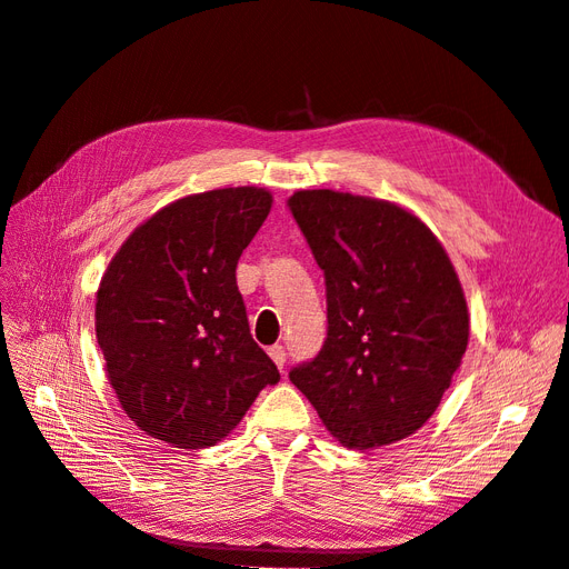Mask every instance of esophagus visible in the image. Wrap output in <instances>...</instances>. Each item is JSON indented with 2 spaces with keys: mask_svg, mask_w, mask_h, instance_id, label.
Returning <instances> with one entry per match:
<instances>
[{
  "mask_svg": "<svg viewBox=\"0 0 569 569\" xmlns=\"http://www.w3.org/2000/svg\"><path fill=\"white\" fill-rule=\"evenodd\" d=\"M268 356L274 360V366H278L280 370H284V363H287V351L282 343H274V347L268 349Z\"/></svg>",
  "mask_w": 569,
  "mask_h": 569,
  "instance_id": "34e87169",
  "label": "esophagus"
}]
</instances>
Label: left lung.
<instances>
[{
  "mask_svg": "<svg viewBox=\"0 0 569 569\" xmlns=\"http://www.w3.org/2000/svg\"><path fill=\"white\" fill-rule=\"evenodd\" d=\"M325 274L327 337L289 380L347 449L420 429L468 349V303L425 222L389 201L303 189L287 199Z\"/></svg>",
  "mask_w": 569,
  "mask_h": 569,
  "instance_id": "left-lung-1",
  "label": "left lung"
}]
</instances>
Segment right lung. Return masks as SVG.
Listing matches in <instances>:
<instances>
[{
  "label": "right lung",
  "mask_w": 569,
  "mask_h": 569,
  "mask_svg": "<svg viewBox=\"0 0 569 569\" xmlns=\"http://www.w3.org/2000/svg\"><path fill=\"white\" fill-rule=\"evenodd\" d=\"M266 189L166 206L120 247L97 291V341L128 418L176 449L228 437L280 370L249 330L237 261L270 213Z\"/></svg>",
  "instance_id": "1"
}]
</instances>
